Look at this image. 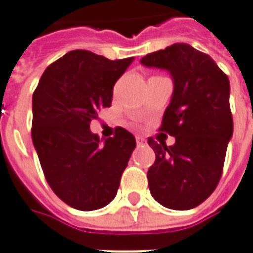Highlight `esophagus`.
Listing matches in <instances>:
<instances>
[{
    "label": "esophagus",
    "instance_id": "1",
    "mask_svg": "<svg viewBox=\"0 0 253 253\" xmlns=\"http://www.w3.org/2000/svg\"><path fill=\"white\" fill-rule=\"evenodd\" d=\"M135 141H137V145H138V146L146 144V141H145L144 137H135Z\"/></svg>",
    "mask_w": 253,
    "mask_h": 253
}]
</instances>
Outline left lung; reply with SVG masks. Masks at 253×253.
I'll use <instances>...</instances> for the list:
<instances>
[{"label": "left lung", "instance_id": "8db88e82", "mask_svg": "<svg viewBox=\"0 0 253 253\" xmlns=\"http://www.w3.org/2000/svg\"><path fill=\"white\" fill-rule=\"evenodd\" d=\"M139 63L167 71L174 84L160 131L175 137V144L148 139L156 153L148 169L149 190L166 208L192 210L211 196L222 175L233 135L229 78L208 54L188 43L146 54Z\"/></svg>", "mask_w": 253, "mask_h": 253}]
</instances>
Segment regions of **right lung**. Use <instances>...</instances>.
Returning <instances> with one entry per match:
<instances>
[{
	"instance_id": "obj_1",
	"label": "right lung",
	"mask_w": 253,
	"mask_h": 253,
	"mask_svg": "<svg viewBox=\"0 0 253 253\" xmlns=\"http://www.w3.org/2000/svg\"><path fill=\"white\" fill-rule=\"evenodd\" d=\"M132 60L72 50L47 67L33 94L31 135L41 167L53 192L75 210L93 211L114 200L137 145L123 127L107 139L90 130Z\"/></svg>"
}]
</instances>
